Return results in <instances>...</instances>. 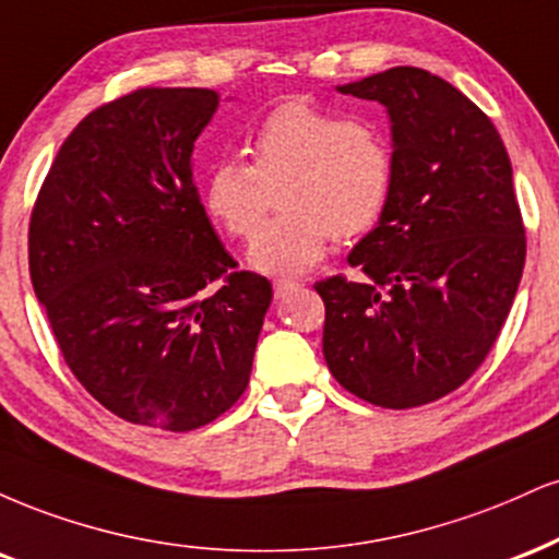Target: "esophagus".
I'll use <instances>...</instances> for the list:
<instances>
[{
	"label": "esophagus",
	"mask_w": 559,
	"mask_h": 559,
	"mask_svg": "<svg viewBox=\"0 0 559 559\" xmlns=\"http://www.w3.org/2000/svg\"><path fill=\"white\" fill-rule=\"evenodd\" d=\"M272 287H274V295H277V298H285L287 293L298 290L300 282L298 280H274Z\"/></svg>",
	"instance_id": "34e87169"
}]
</instances>
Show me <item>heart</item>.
Returning a JSON list of instances; mask_svg holds the SVG:
<instances>
[{
    "label": "heart",
    "instance_id": "1",
    "mask_svg": "<svg viewBox=\"0 0 559 559\" xmlns=\"http://www.w3.org/2000/svg\"><path fill=\"white\" fill-rule=\"evenodd\" d=\"M251 164L216 162L203 188L212 219L238 240L254 229L278 193L283 214L251 242L248 261L266 274H300L319 264L332 238L366 235L392 190V146L364 117L337 120L290 98L248 138Z\"/></svg>",
    "mask_w": 559,
    "mask_h": 559
}]
</instances>
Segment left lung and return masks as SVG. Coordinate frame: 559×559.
<instances>
[{"label":"left lung","instance_id":"8db88e82","mask_svg":"<svg viewBox=\"0 0 559 559\" xmlns=\"http://www.w3.org/2000/svg\"><path fill=\"white\" fill-rule=\"evenodd\" d=\"M392 122V190L347 255L358 282H317L324 358L347 392L403 411L450 395L495 345L526 264L513 167L491 120L455 85L392 68L337 85Z\"/></svg>","mask_w":559,"mask_h":559}]
</instances>
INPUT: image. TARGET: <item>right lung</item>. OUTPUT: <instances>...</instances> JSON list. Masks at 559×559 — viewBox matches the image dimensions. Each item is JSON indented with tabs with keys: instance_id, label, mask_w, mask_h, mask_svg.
Returning <instances> with one entry per match:
<instances>
[{
	"instance_id": "right-lung-1",
	"label": "right lung",
	"mask_w": 559,
	"mask_h": 559,
	"mask_svg": "<svg viewBox=\"0 0 559 559\" xmlns=\"http://www.w3.org/2000/svg\"><path fill=\"white\" fill-rule=\"evenodd\" d=\"M209 88H138L78 122L28 227V266L64 364L130 424L193 431L251 377L272 285L216 238L193 182Z\"/></svg>"
}]
</instances>
